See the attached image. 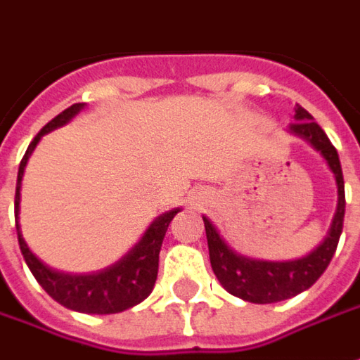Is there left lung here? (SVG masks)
<instances>
[{
  "label": "left lung",
  "mask_w": 360,
  "mask_h": 360,
  "mask_svg": "<svg viewBox=\"0 0 360 360\" xmlns=\"http://www.w3.org/2000/svg\"><path fill=\"white\" fill-rule=\"evenodd\" d=\"M286 132L290 136L304 140L323 158L328 169L333 173V181L338 188V206H335V214L331 218L326 238L302 257L286 259V261H269V259L241 255L226 243L212 220L202 216L206 240H208V255H210V265H212L216 278L228 292L245 302H281V300H288L296 294L308 290L328 269L329 261L338 250L341 232H343L345 183H343L338 150L331 146L320 124L314 122L310 112L298 105L294 109V122L286 127Z\"/></svg>",
  "instance_id": "8db88e82"
}]
</instances>
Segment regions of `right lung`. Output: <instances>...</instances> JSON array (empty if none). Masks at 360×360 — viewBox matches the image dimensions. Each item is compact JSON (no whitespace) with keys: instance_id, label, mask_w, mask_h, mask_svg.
Returning <instances> with one entry per match:
<instances>
[{"instance_id":"1","label":"right lung","mask_w":360,"mask_h":360,"mask_svg":"<svg viewBox=\"0 0 360 360\" xmlns=\"http://www.w3.org/2000/svg\"><path fill=\"white\" fill-rule=\"evenodd\" d=\"M85 103H75L66 110H62L56 119H52L46 127L40 130L34 136L27 154L22 158L17 173V193H15V224H17V236H19V248H21L22 257L27 267L31 269L34 278L39 281V285L52 296L58 304H62L64 308L82 314H119L132 306H136L142 300H146L150 292L154 290L155 278H158V267H160V250H162V241L165 238V232L169 228V222L173 216L181 212V208H172L167 212H163L154 222L146 228L142 238L130 248V250L115 261L109 267L101 271H93V273H64L58 269L49 267L46 263H42L31 248L27 245V241L22 238L21 222V185L25 167L31 160L34 148L39 146L44 134H49L56 128L64 127L85 109Z\"/></svg>"}]
</instances>
